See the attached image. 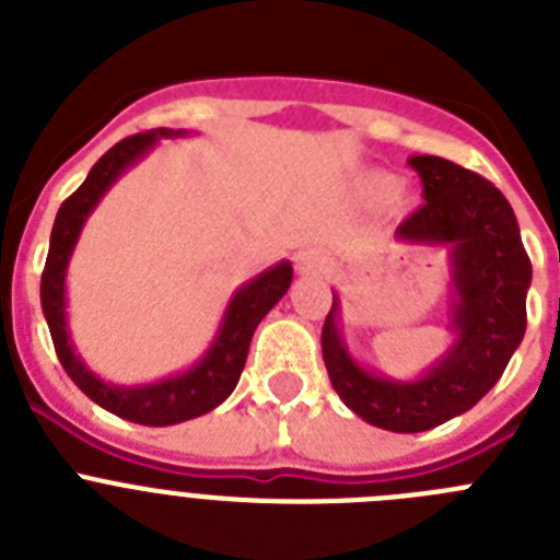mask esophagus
<instances>
[{
    "label": "esophagus",
    "mask_w": 560,
    "mask_h": 560,
    "mask_svg": "<svg viewBox=\"0 0 560 560\" xmlns=\"http://www.w3.org/2000/svg\"><path fill=\"white\" fill-rule=\"evenodd\" d=\"M294 264L300 275H319L323 271V255L314 246H303V249L294 255Z\"/></svg>",
    "instance_id": "34e87169"
}]
</instances>
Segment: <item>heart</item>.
<instances>
[{"label":"heart","mask_w":560,"mask_h":560,"mask_svg":"<svg viewBox=\"0 0 560 560\" xmlns=\"http://www.w3.org/2000/svg\"><path fill=\"white\" fill-rule=\"evenodd\" d=\"M361 199H384L387 210L393 215H404V212L412 207V192L407 185H393L387 173H368L364 179L359 182Z\"/></svg>","instance_id":"b5f03b06"}]
</instances>
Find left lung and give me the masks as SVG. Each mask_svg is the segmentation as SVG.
Here are the masks:
<instances>
[{
  "label": "left lung",
  "mask_w": 560,
  "mask_h": 560,
  "mask_svg": "<svg viewBox=\"0 0 560 560\" xmlns=\"http://www.w3.org/2000/svg\"><path fill=\"white\" fill-rule=\"evenodd\" d=\"M409 165L427 205L395 230V241L448 252L452 345L415 378H393L353 359L336 291L323 328L325 368L345 407L370 427L400 434L468 412L502 378L524 339L533 280L513 207L491 182L429 153L409 156Z\"/></svg>",
  "instance_id": "8db88e82"
}]
</instances>
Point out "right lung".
Returning <instances> with one entry per match:
<instances>
[{
  "label": "right lung",
  "mask_w": 560,
  "mask_h": 560,
  "mask_svg": "<svg viewBox=\"0 0 560 560\" xmlns=\"http://www.w3.org/2000/svg\"><path fill=\"white\" fill-rule=\"evenodd\" d=\"M187 133L190 131H185V128H153V131L137 133V137H128V140L108 148L95 162V167L89 171L86 182L58 210L42 275V311L67 375L75 381L83 395L95 400L97 407L117 415V418L131 420V423H142V427H173V423L199 418V415H207L210 409L224 404L235 389L241 373H244L255 328L283 300L291 280H294V269H291L289 260H280V264L252 277L249 283L235 289L210 348L182 373L151 381V384H112V381H103L101 375L86 368V361L78 355L75 345H72L67 325V269L83 224L101 205L103 196L112 190L114 182L120 179L128 167L145 160L156 142L176 140V137H187Z\"/></svg>",
  "instance_id": "1"
}]
</instances>
